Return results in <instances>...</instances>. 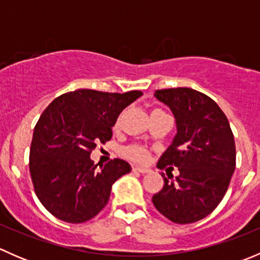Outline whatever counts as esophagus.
<instances>
[{
	"label": "esophagus",
	"instance_id": "34e87169",
	"mask_svg": "<svg viewBox=\"0 0 260 260\" xmlns=\"http://www.w3.org/2000/svg\"><path fill=\"white\" fill-rule=\"evenodd\" d=\"M133 171L140 172V174H147V172H149V169H146V167H141V166H135L133 167Z\"/></svg>",
	"mask_w": 260,
	"mask_h": 260
}]
</instances>
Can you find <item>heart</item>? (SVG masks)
<instances>
[{
    "instance_id": "1",
    "label": "heart",
    "mask_w": 260,
    "mask_h": 260,
    "mask_svg": "<svg viewBox=\"0 0 260 260\" xmlns=\"http://www.w3.org/2000/svg\"><path fill=\"white\" fill-rule=\"evenodd\" d=\"M123 153H124V156L127 157V158L137 162H145L147 157H148V153H147V149L145 147L138 145H131L125 147V148L123 149Z\"/></svg>"
}]
</instances>
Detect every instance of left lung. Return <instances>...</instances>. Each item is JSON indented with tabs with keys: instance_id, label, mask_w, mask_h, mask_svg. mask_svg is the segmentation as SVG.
Here are the masks:
<instances>
[{
	"instance_id": "8db88e82",
	"label": "left lung",
	"mask_w": 260,
	"mask_h": 260,
	"mask_svg": "<svg viewBox=\"0 0 260 260\" xmlns=\"http://www.w3.org/2000/svg\"><path fill=\"white\" fill-rule=\"evenodd\" d=\"M154 98L171 109L177 131L157 167L176 166L180 174H162L164 187L152 203L171 221L191 224L214 211L226 193L235 170L234 136L224 112L200 91L162 89Z\"/></svg>"
}]
</instances>
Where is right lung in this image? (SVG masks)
<instances>
[{
	"mask_svg": "<svg viewBox=\"0 0 260 260\" xmlns=\"http://www.w3.org/2000/svg\"><path fill=\"white\" fill-rule=\"evenodd\" d=\"M142 94L79 89L57 96L43 112L34 129L28 166L36 196L50 214L79 224L107 205L113 183L132 167L115 158L96 169L90 152L98 142L111 140L117 118Z\"/></svg>",
	"mask_w": 260,
	"mask_h": 260,
	"instance_id": "add662e5",
	"label": "right lung"
}]
</instances>
